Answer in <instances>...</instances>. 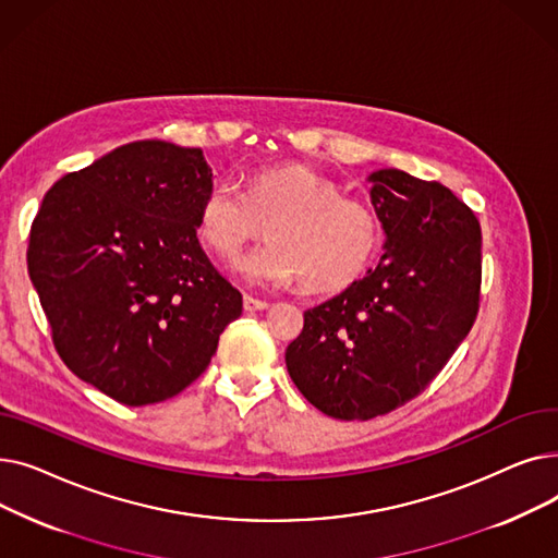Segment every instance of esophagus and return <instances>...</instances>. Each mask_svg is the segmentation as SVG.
<instances>
[{
    "label": "esophagus",
    "instance_id": "1",
    "mask_svg": "<svg viewBox=\"0 0 558 558\" xmlns=\"http://www.w3.org/2000/svg\"><path fill=\"white\" fill-rule=\"evenodd\" d=\"M269 307V301H262V299H255L251 294L244 296V310L246 312H257V310H267Z\"/></svg>",
    "mask_w": 558,
    "mask_h": 558
}]
</instances>
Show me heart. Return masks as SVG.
<instances>
[{
	"instance_id": "1",
	"label": "heart",
	"mask_w": 558,
	"mask_h": 558,
	"mask_svg": "<svg viewBox=\"0 0 558 558\" xmlns=\"http://www.w3.org/2000/svg\"><path fill=\"white\" fill-rule=\"evenodd\" d=\"M196 228L219 259L234 262L262 238L242 274L257 284L284 287L301 280L310 291H339L368 269L379 248L377 217L364 203L305 165L264 167L246 175L244 194L228 181L205 190Z\"/></svg>"
}]
</instances>
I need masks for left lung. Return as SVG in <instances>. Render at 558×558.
Masks as SVG:
<instances>
[{
	"label": "left lung",
	"instance_id": "8db88e82",
	"mask_svg": "<svg viewBox=\"0 0 558 558\" xmlns=\"http://www.w3.org/2000/svg\"><path fill=\"white\" fill-rule=\"evenodd\" d=\"M387 234L375 269L307 310L287 345L299 391L339 421L385 416L427 389L480 312L482 228L448 187L400 169L368 175Z\"/></svg>",
	"mask_w": 558,
	"mask_h": 558
}]
</instances>
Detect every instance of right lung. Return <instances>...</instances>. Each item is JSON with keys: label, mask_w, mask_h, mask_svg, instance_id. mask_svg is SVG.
Returning <instances> with one entry per match:
<instances>
[{"label": "right lung", "mask_w": 558, "mask_h": 558, "mask_svg": "<svg viewBox=\"0 0 558 558\" xmlns=\"http://www.w3.org/2000/svg\"><path fill=\"white\" fill-rule=\"evenodd\" d=\"M210 185L201 149L140 140L63 175L32 223L28 278L58 355L117 402L179 396L242 314L196 238Z\"/></svg>", "instance_id": "right-lung-1"}]
</instances>
